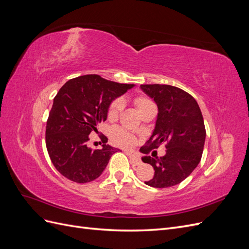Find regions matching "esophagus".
<instances>
[{"label": "esophagus", "instance_id": "obj_1", "mask_svg": "<svg viewBox=\"0 0 249 249\" xmlns=\"http://www.w3.org/2000/svg\"><path fill=\"white\" fill-rule=\"evenodd\" d=\"M127 155H129V157H130V160H131L132 164H134V165H140L141 164L140 158L137 155H134L132 153H127Z\"/></svg>", "mask_w": 249, "mask_h": 249}]
</instances>
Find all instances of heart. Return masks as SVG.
<instances>
[{
    "instance_id": "b5f03b06",
    "label": "heart",
    "mask_w": 249,
    "mask_h": 249,
    "mask_svg": "<svg viewBox=\"0 0 249 249\" xmlns=\"http://www.w3.org/2000/svg\"><path fill=\"white\" fill-rule=\"evenodd\" d=\"M150 103L152 102H150L147 97L142 96V95H139L136 97V99H135V105H136L138 111H140L142 108H144L146 105H148ZM123 108H124V103L122 100H116L113 102L111 104V106L109 108V112H108L109 119L115 120L118 117L119 113L122 112ZM112 139L114 140L118 145H122L124 147H132L135 145V143H136V140H135V138L130 133H127L124 129H119V127L113 131Z\"/></svg>"
}]
</instances>
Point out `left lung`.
Here are the masks:
<instances>
[{
    "mask_svg": "<svg viewBox=\"0 0 249 249\" xmlns=\"http://www.w3.org/2000/svg\"><path fill=\"white\" fill-rule=\"evenodd\" d=\"M141 90L154 100L158 115L143 154L166 143V155L161 158L143 156L155 175L144 182L155 188L172 187L183 182L200 162L206 141L205 123L197 102L189 93L171 85H141Z\"/></svg>",
    "mask_w": 249,
    "mask_h": 249,
    "instance_id": "8db88e82",
    "label": "left lung"
}]
</instances>
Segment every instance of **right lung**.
Instances as JSON below:
<instances>
[{"label": "right lung", "mask_w": 249, "mask_h": 249, "mask_svg": "<svg viewBox=\"0 0 249 249\" xmlns=\"http://www.w3.org/2000/svg\"><path fill=\"white\" fill-rule=\"evenodd\" d=\"M97 74L67 81L55 96L47 123L46 143L56 169L72 182L84 184L99 178L117 148L106 144L101 149L87 146L89 134L108 117L112 102L132 89Z\"/></svg>", "instance_id": "obj_1"}]
</instances>
